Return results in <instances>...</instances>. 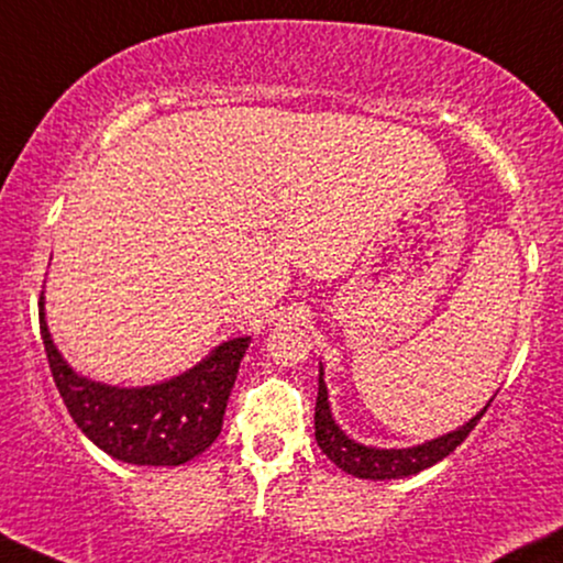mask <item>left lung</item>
Masks as SVG:
<instances>
[{"instance_id": "8db88e82", "label": "left lung", "mask_w": 563, "mask_h": 563, "mask_svg": "<svg viewBox=\"0 0 563 563\" xmlns=\"http://www.w3.org/2000/svg\"><path fill=\"white\" fill-rule=\"evenodd\" d=\"M496 397V395H494ZM494 397L483 405V408L475 412L467 423L457 426V429L450 433H441L437 439L421 441L416 446H402V450H387V446H372V444H361L353 437L340 429L332 418V408L330 400H327V384H324V368L319 364V393H317V410H314V437L319 450H322L327 457H330L340 471H345L347 475H355V478H366V481H393V478H408V475H416L426 471V467L437 465L452 454L462 441L467 439L478 421L483 418V412L488 410V405L494 402Z\"/></svg>"}]
</instances>
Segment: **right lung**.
<instances>
[{"label":"right lung","mask_w":563,"mask_h":563,"mask_svg":"<svg viewBox=\"0 0 563 563\" xmlns=\"http://www.w3.org/2000/svg\"><path fill=\"white\" fill-rule=\"evenodd\" d=\"M48 366L69 416L98 450L130 465L174 467L202 454L218 439L225 402L252 334L212 347L187 372L145 387H119L75 372L56 347L38 303Z\"/></svg>","instance_id":"right-lung-1"}]
</instances>
